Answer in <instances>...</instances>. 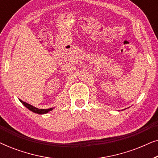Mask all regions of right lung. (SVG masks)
I'll return each mask as SVG.
<instances>
[{"instance_id": "right-lung-1", "label": "right lung", "mask_w": 158, "mask_h": 158, "mask_svg": "<svg viewBox=\"0 0 158 158\" xmlns=\"http://www.w3.org/2000/svg\"><path fill=\"white\" fill-rule=\"evenodd\" d=\"M19 101H20L21 102L23 103V106L27 107L28 109H29L30 111H31L32 112H34V113H35V114H44L48 113V112H49V111H51L52 110H53V108H50V109H38V108L33 106H31V104H29V103H27L24 102V101L20 100V99H19Z\"/></svg>"}]
</instances>
